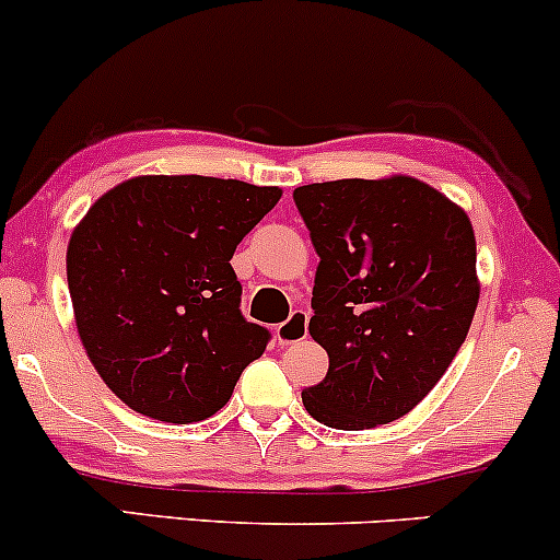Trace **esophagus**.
<instances>
[{
	"mask_svg": "<svg viewBox=\"0 0 560 560\" xmlns=\"http://www.w3.org/2000/svg\"><path fill=\"white\" fill-rule=\"evenodd\" d=\"M305 337H307V313L305 311H294L292 316H289V320L276 326V339H279V345H294Z\"/></svg>",
	"mask_w": 560,
	"mask_h": 560,
	"instance_id": "obj_1",
	"label": "esophagus"
}]
</instances>
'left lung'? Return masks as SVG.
I'll return each instance as SVG.
<instances>
[{"instance_id":"obj_1","label":"left lung","mask_w":560,"mask_h":560,"mask_svg":"<svg viewBox=\"0 0 560 560\" xmlns=\"http://www.w3.org/2000/svg\"><path fill=\"white\" fill-rule=\"evenodd\" d=\"M294 205L320 258L307 331L329 355L302 405L345 432L402 419L458 355L477 311L466 210L413 176L298 186Z\"/></svg>"}]
</instances>
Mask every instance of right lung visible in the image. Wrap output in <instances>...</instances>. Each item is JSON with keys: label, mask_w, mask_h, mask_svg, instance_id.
Instances as JSON below:
<instances>
[{"label": "right lung", "mask_w": 560, "mask_h": 560, "mask_svg": "<svg viewBox=\"0 0 560 560\" xmlns=\"http://www.w3.org/2000/svg\"><path fill=\"white\" fill-rule=\"evenodd\" d=\"M279 186L137 176L105 191L68 242L75 326L102 382L150 419L191 423L229 402L271 334L242 316L231 258Z\"/></svg>", "instance_id": "right-lung-1"}]
</instances>
